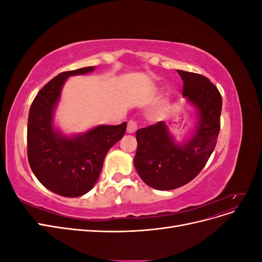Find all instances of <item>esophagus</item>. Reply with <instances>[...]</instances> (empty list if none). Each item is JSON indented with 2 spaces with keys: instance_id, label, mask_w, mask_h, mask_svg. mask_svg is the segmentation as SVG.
Here are the masks:
<instances>
[{
  "instance_id": "obj_1",
  "label": "esophagus",
  "mask_w": 262,
  "mask_h": 262,
  "mask_svg": "<svg viewBox=\"0 0 262 262\" xmlns=\"http://www.w3.org/2000/svg\"><path fill=\"white\" fill-rule=\"evenodd\" d=\"M138 129V122L134 120V119H131L128 122V126H126V131L128 133H134Z\"/></svg>"
}]
</instances>
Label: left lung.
Returning <instances> with one entry per match:
<instances>
[{"instance_id":"left-lung-1","label":"left lung","mask_w":262,"mask_h":262,"mask_svg":"<svg viewBox=\"0 0 262 262\" xmlns=\"http://www.w3.org/2000/svg\"><path fill=\"white\" fill-rule=\"evenodd\" d=\"M184 81L182 94L198 112L192 137L177 143L164 121L137 131L134 167L145 184L172 190L188 184L207 164L220 132L222 96L215 85L201 74L177 70Z\"/></svg>"}]
</instances>
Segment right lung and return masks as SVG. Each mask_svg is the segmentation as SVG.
I'll return each instance as SVG.
<instances>
[{
	"label": "right lung",
	"instance_id": "right-lung-1",
	"mask_svg": "<svg viewBox=\"0 0 262 262\" xmlns=\"http://www.w3.org/2000/svg\"><path fill=\"white\" fill-rule=\"evenodd\" d=\"M94 67L67 71L53 77L37 94L30 106L27 125V156L37 179L50 191L75 198L96 184L105 156L126 129L100 124L77 136L67 137L53 125V114L63 84L69 76L83 75Z\"/></svg>",
	"mask_w": 262,
	"mask_h": 262
}]
</instances>
